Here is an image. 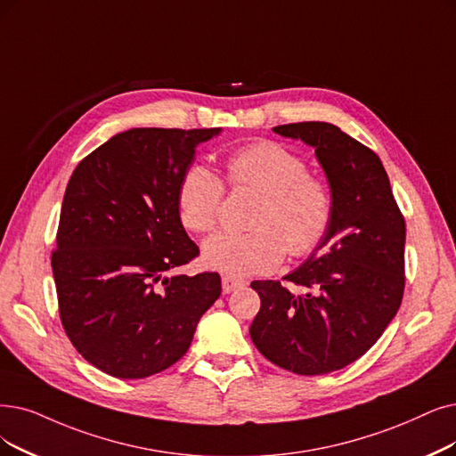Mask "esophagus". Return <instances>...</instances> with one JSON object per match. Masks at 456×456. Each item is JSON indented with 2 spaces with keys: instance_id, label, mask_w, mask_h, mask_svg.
I'll return each mask as SVG.
<instances>
[{
  "instance_id": "1",
  "label": "esophagus",
  "mask_w": 456,
  "mask_h": 456,
  "mask_svg": "<svg viewBox=\"0 0 456 456\" xmlns=\"http://www.w3.org/2000/svg\"><path fill=\"white\" fill-rule=\"evenodd\" d=\"M243 286H245V281L232 279V277H223V291H224V294H230V291L240 289Z\"/></svg>"
}]
</instances>
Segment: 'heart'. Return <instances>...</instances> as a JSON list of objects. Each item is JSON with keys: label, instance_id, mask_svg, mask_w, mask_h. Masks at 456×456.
Segmentation results:
<instances>
[{"label": "heart", "instance_id": "heart-1", "mask_svg": "<svg viewBox=\"0 0 456 456\" xmlns=\"http://www.w3.org/2000/svg\"><path fill=\"white\" fill-rule=\"evenodd\" d=\"M233 189L260 192L247 232H221L204 241V264L228 277H248L275 269L284 256L311 254L325 238L333 216L331 192L306 174L305 160L277 142L245 145L226 159ZM224 183L202 162L191 165L179 181V216L189 230L211 232L221 216Z\"/></svg>", "mask_w": 456, "mask_h": 456}]
</instances>
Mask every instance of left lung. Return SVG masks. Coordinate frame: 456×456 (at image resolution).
Returning a JSON list of instances; mask_svg holds the SVG:
<instances>
[{"instance_id": "8db88e82", "label": "left lung", "mask_w": 456, "mask_h": 456, "mask_svg": "<svg viewBox=\"0 0 456 456\" xmlns=\"http://www.w3.org/2000/svg\"><path fill=\"white\" fill-rule=\"evenodd\" d=\"M314 148L330 183L333 216L322 243L284 279L254 281L262 306L250 338L277 367L301 376L340 370L372 348L404 294L406 224L379 157L337 125L273 126Z\"/></svg>"}]
</instances>
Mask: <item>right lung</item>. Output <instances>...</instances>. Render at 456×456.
<instances>
[{
	"label": "right lung",
	"instance_id": "obj_1",
	"mask_svg": "<svg viewBox=\"0 0 456 456\" xmlns=\"http://www.w3.org/2000/svg\"><path fill=\"white\" fill-rule=\"evenodd\" d=\"M221 129H131L72 172L52 271L72 346L99 370L140 379L183 357L221 296L218 273L168 275L198 256L177 189L196 148Z\"/></svg>",
	"mask_w": 456,
	"mask_h": 456
}]
</instances>
